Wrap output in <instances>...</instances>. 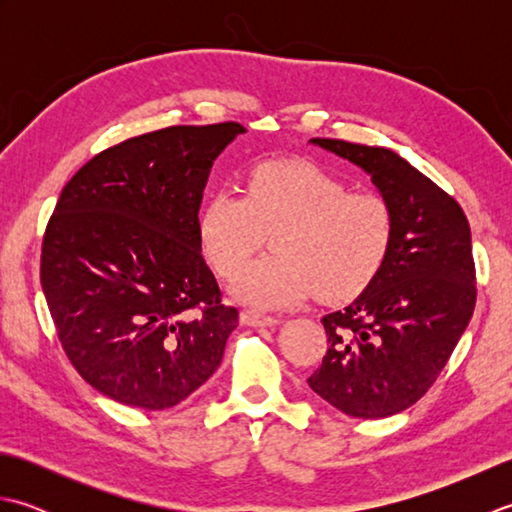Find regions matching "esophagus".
<instances>
[{
    "label": "esophagus",
    "mask_w": 512,
    "mask_h": 512,
    "mask_svg": "<svg viewBox=\"0 0 512 512\" xmlns=\"http://www.w3.org/2000/svg\"><path fill=\"white\" fill-rule=\"evenodd\" d=\"M239 321H242V325H253V328H273V325L279 323L277 317H270V314H262L255 310H242Z\"/></svg>",
    "instance_id": "esophagus-1"
}]
</instances>
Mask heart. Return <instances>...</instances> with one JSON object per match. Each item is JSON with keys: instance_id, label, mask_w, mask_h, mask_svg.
Instances as JSON below:
<instances>
[{"instance_id": "heart-1", "label": "heart", "mask_w": 512, "mask_h": 512, "mask_svg": "<svg viewBox=\"0 0 512 512\" xmlns=\"http://www.w3.org/2000/svg\"><path fill=\"white\" fill-rule=\"evenodd\" d=\"M271 233L274 253L238 272ZM394 211L376 191L347 184L312 162L266 160L248 173L244 198L217 191L198 215L206 262L233 281V297L257 310L308 301H343L383 268Z\"/></svg>"}]
</instances>
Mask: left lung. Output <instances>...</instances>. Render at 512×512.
<instances>
[{
  "label": "left lung",
  "mask_w": 512,
  "mask_h": 512,
  "mask_svg": "<svg viewBox=\"0 0 512 512\" xmlns=\"http://www.w3.org/2000/svg\"><path fill=\"white\" fill-rule=\"evenodd\" d=\"M310 143L372 178L394 211V237L372 284L321 319L328 352L308 385L352 418L394 416L436 383L473 317L469 220L396 151L332 138Z\"/></svg>",
  "instance_id": "8db88e82"
}]
</instances>
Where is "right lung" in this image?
Instances as JSON below:
<instances>
[{"instance_id": "obj_1", "label": "right lung", "mask_w": 512, "mask_h": 512, "mask_svg": "<svg viewBox=\"0 0 512 512\" xmlns=\"http://www.w3.org/2000/svg\"><path fill=\"white\" fill-rule=\"evenodd\" d=\"M239 123L176 125L96 154L65 184L41 246L59 341L96 391L178 405L222 363L237 310L198 239L202 191Z\"/></svg>"}]
</instances>
